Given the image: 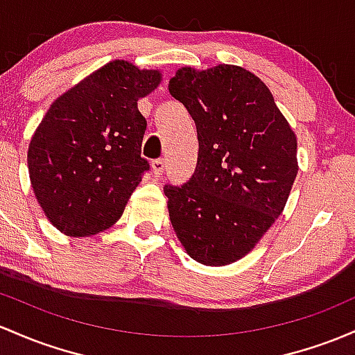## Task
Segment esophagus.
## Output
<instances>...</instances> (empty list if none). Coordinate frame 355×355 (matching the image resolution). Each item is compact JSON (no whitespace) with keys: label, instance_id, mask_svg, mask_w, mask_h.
Instances as JSON below:
<instances>
[{"label":"esophagus","instance_id":"esophagus-1","mask_svg":"<svg viewBox=\"0 0 355 355\" xmlns=\"http://www.w3.org/2000/svg\"><path fill=\"white\" fill-rule=\"evenodd\" d=\"M151 168H153V173L157 175V177L163 175V170H165V162H163V158L153 159V162H151Z\"/></svg>","mask_w":355,"mask_h":355}]
</instances>
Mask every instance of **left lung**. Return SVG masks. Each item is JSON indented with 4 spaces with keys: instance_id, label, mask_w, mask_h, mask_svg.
Segmentation results:
<instances>
[{
    "instance_id": "left-lung-1",
    "label": "left lung",
    "mask_w": 355,
    "mask_h": 355,
    "mask_svg": "<svg viewBox=\"0 0 355 355\" xmlns=\"http://www.w3.org/2000/svg\"><path fill=\"white\" fill-rule=\"evenodd\" d=\"M168 91L196 121L198 138L190 180L163 189L171 225L190 258L231 264L285 209L298 173L297 136L266 84L237 65L182 67Z\"/></svg>"
}]
</instances>
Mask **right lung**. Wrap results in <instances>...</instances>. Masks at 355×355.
Wrapping results in <instances>:
<instances>
[{
  "label": "right lung",
  "mask_w": 355,
  "mask_h": 355,
  "mask_svg": "<svg viewBox=\"0 0 355 355\" xmlns=\"http://www.w3.org/2000/svg\"><path fill=\"white\" fill-rule=\"evenodd\" d=\"M158 70L114 60L53 101L28 146V171L45 216L64 234L87 237L123 216L150 170L141 157L146 119L138 101Z\"/></svg>",
  "instance_id": "add662e5"
}]
</instances>
